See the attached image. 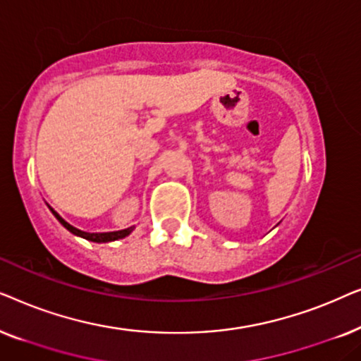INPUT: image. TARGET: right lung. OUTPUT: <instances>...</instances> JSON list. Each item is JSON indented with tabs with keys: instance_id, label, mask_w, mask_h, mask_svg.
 <instances>
[{
	"instance_id": "1",
	"label": "right lung",
	"mask_w": 361,
	"mask_h": 361,
	"mask_svg": "<svg viewBox=\"0 0 361 361\" xmlns=\"http://www.w3.org/2000/svg\"><path fill=\"white\" fill-rule=\"evenodd\" d=\"M49 209H51V207H49ZM51 212L54 214V216H56V219L61 221V224L66 226L68 231H71V233L77 235V236H82V238H85L88 241H95V243H106V241H115V240L125 238V236L130 235L133 228H135V226H130V228H125V230H120V231H106V233H88V231H82V230L75 228V226H72L71 224H67V221L63 220L62 216L59 215L54 209H51Z\"/></svg>"
}]
</instances>
